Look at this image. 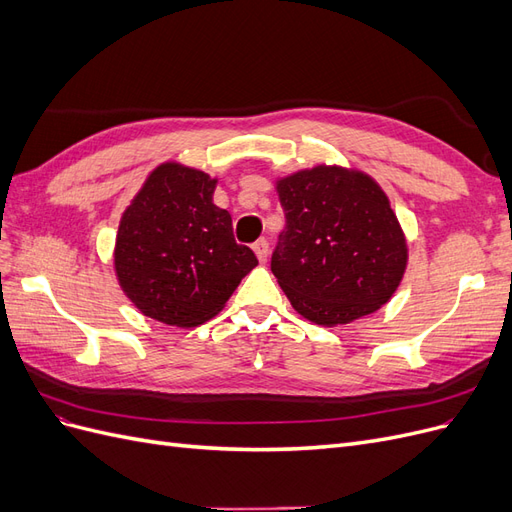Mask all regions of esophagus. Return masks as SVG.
I'll use <instances>...</instances> for the list:
<instances>
[{"instance_id": "1", "label": "esophagus", "mask_w": 512, "mask_h": 512, "mask_svg": "<svg viewBox=\"0 0 512 512\" xmlns=\"http://www.w3.org/2000/svg\"><path fill=\"white\" fill-rule=\"evenodd\" d=\"M254 254H256V258L260 262H267V258H269V243H267V239H258L254 243Z\"/></svg>"}]
</instances>
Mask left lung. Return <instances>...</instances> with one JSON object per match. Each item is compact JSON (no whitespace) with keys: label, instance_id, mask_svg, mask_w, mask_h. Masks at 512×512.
<instances>
[{"label":"left lung","instance_id":"8db88e82","mask_svg":"<svg viewBox=\"0 0 512 512\" xmlns=\"http://www.w3.org/2000/svg\"><path fill=\"white\" fill-rule=\"evenodd\" d=\"M275 190L286 228L271 271L303 318L337 327L374 314L393 297L408 245L374 179L320 164L277 179Z\"/></svg>","mask_w":512,"mask_h":512}]
</instances>
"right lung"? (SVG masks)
Returning <instances> with one entry per match:
<instances>
[{
    "mask_svg": "<svg viewBox=\"0 0 512 512\" xmlns=\"http://www.w3.org/2000/svg\"><path fill=\"white\" fill-rule=\"evenodd\" d=\"M218 179L164 162L123 211L115 241V273L138 312L198 327L237 290L258 260L232 235V218L213 205Z\"/></svg>",
    "mask_w": 512,
    "mask_h": 512,
    "instance_id": "right-lung-1",
    "label": "right lung"
}]
</instances>
